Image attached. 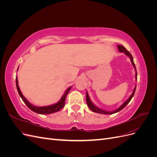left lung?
Wrapping results in <instances>:
<instances>
[{
	"mask_svg": "<svg viewBox=\"0 0 157 157\" xmlns=\"http://www.w3.org/2000/svg\"><path fill=\"white\" fill-rule=\"evenodd\" d=\"M118 46V51H119L120 52H124V53L130 58V60H131V62H132V65L134 66V69L136 71V79L137 80V71H136V65H135V63L134 62V59H133V57L132 56V54L130 53L129 52H128L124 46H122V45H117ZM136 86H135L134 89V91H133L132 94H131V96L129 97V98H128L127 100L123 103L122 105L118 107L117 109H116V110L115 111H104L103 110V109H101L98 108V107H96V105H94V104L92 102V101L90 100V97H89V95L88 94V92H86V103H87V105L88 106V107L90 108V110H91L93 112H95V113H100V114H104V115H111V114H113V113H117L118 111H121L122 109L123 108H124L127 104L129 103L130 101V100L132 99V98H133V96H134V95L135 94V91H136Z\"/></svg>",
	"mask_w": 157,
	"mask_h": 157,
	"instance_id": "8db88e82",
	"label": "left lung"
}]
</instances>
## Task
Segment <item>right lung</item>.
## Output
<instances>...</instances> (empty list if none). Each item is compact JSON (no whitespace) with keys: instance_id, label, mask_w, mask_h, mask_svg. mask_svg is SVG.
Masks as SVG:
<instances>
[{"instance_id":"right-lung-1","label":"right lung","mask_w":157,"mask_h":157,"mask_svg":"<svg viewBox=\"0 0 157 157\" xmlns=\"http://www.w3.org/2000/svg\"><path fill=\"white\" fill-rule=\"evenodd\" d=\"M16 87H17V92L19 93V95H20V97L21 98L23 102L25 103V105L28 107H29L31 111H33V112H35L38 114H41V115H48V114L58 112V111H60V109H61L63 107H64L65 104L66 97H67V95L68 94V93L69 92V91L71 90V87H72V86H71V87H69V88H67V90H65V92H64L62 97H61V98L60 99V100L58 103L53 104V105H51L43 106V107H38V106H35V105H32V104L28 101L27 99L24 96H23V95L22 94L21 90L20 89V87H19V86H18V80H17V77H16Z\"/></svg>"}]
</instances>
